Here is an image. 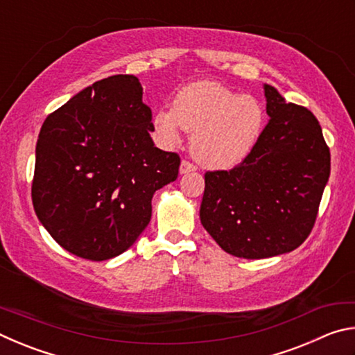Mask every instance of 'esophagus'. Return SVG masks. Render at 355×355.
<instances>
[{
    "label": "esophagus",
    "mask_w": 355,
    "mask_h": 355,
    "mask_svg": "<svg viewBox=\"0 0 355 355\" xmlns=\"http://www.w3.org/2000/svg\"><path fill=\"white\" fill-rule=\"evenodd\" d=\"M196 171V166L191 164L189 161H182V164H180V173L184 175V173H189V172H194Z\"/></svg>",
    "instance_id": "esophagus-1"
}]
</instances>
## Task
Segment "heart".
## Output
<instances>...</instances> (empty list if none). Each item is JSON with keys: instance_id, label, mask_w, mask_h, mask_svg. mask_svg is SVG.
Segmentation results:
<instances>
[{"instance_id": "1", "label": "heart", "mask_w": 355, "mask_h": 355, "mask_svg": "<svg viewBox=\"0 0 355 355\" xmlns=\"http://www.w3.org/2000/svg\"><path fill=\"white\" fill-rule=\"evenodd\" d=\"M263 107L216 81H197L177 94L173 107L159 110L155 128L166 142L192 133L191 152L208 169H230L255 147L263 128Z\"/></svg>"}]
</instances>
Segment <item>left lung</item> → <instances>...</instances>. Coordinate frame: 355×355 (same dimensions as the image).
I'll return each mask as SVG.
<instances>
[{
	"instance_id": "left-lung-1",
	"label": "left lung",
	"mask_w": 355,
	"mask_h": 355,
	"mask_svg": "<svg viewBox=\"0 0 355 355\" xmlns=\"http://www.w3.org/2000/svg\"><path fill=\"white\" fill-rule=\"evenodd\" d=\"M269 122L241 164L205 173L200 222L227 254L260 260L302 244L330 175L321 125L264 84Z\"/></svg>"
}]
</instances>
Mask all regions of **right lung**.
Segmentation results:
<instances>
[{
    "label": "right lung",
    "mask_w": 355,
    "mask_h": 355,
    "mask_svg": "<svg viewBox=\"0 0 355 355\" xmlns=\"http://www.w3.org/2000/svg\"><path fill=\"white\" fill-rule=\"evenodd\" d=\"M152 111L133 75L94 83L45 119L35 146L33 205L76 257L110 260L135 244L152 197L178 177L180 156L150 137Z\"/></svg>",
    "instance_id": "obj_1"
}]
</instances>
